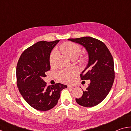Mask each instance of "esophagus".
I'll return each mask as SVG.
<instances>
[{
  "mask_svg": "<svg viewBox=\"0 0 131 131\" xmlns=\"http://www.w3.org/2000/svg\"><path fill=\"white\" fill-rule=\"evenodd\" d=\"M75 87L74 85H68V88H73Z\"/></svg>",
  "mask_w": 131,
  "mask_h": 131,
  "instance_id": "1",
  "label": "esophagus"
}]
</instances>
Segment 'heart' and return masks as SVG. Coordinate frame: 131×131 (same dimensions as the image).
<instances>
[{
    "label": "heart",
    "instance_id": "heart-1",
    "mask_svg": "<svg viewBox=\"0 0 131 131\" xmlns=\"http://www.w3.org/2000/svg\"><path fill=\"white\" fill-rule=\"evenodd\" d=\"M59 51L69 58L73 59L76 58L80 54L81 48L80 46L76 43H72V42H65L60 46ZM55 58H56L55 52H52L49 57V62L51 66L54 65ZM85 59L83 57H81L79 60L80 62L81 63H85ZM76 74V70L74 69L71 68L68 69H63L60 70L58 73V77L63 83H69L73 81Z\"/></svg>",
    "mask_w": 131,
    "mask_h": 131
}]
</instances>
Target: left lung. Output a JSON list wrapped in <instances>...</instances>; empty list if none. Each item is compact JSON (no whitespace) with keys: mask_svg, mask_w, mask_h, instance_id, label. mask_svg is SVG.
<instances>
[{"mask_svg":"<svg viewBox=\"0 0 131 131\" xmlns=\"http://www.w3.org/2000/svg\"><path fill=\"white\" fill-rule=\"evenodd\" d=\"M68 40L83 46L88 52L89 61L80 78L90 80L91 83L76 101L84 107H93L105 98L112 87L115 77L113 58L105 43L98 39L87 36Z\"/></svg>","mask_w":131,"mask_h":131,"instance_id":"left-lung-1","label":"left lung"}]
</instances>
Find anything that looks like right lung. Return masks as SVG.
Listing matches in <instances>:
<instances>
[{"label": "right lung", "instance_id": "1", "mask_svg": "<svg viewBox=\"0 0 131 131\" xmlns=\"http://www.w3.org/2000/svg\"><path fill=\"white\" fill-rule=\"evenodd\" d=\"M59 40L37 42L22 53L16 69L17 85L22 96L37 110L47 111L54 107L61 91L67 86L58 83L47 85L43 80L50 70L51 51Z\"/></svg>", "mask_w": 131, "mask_h": 131}]
</instances>
